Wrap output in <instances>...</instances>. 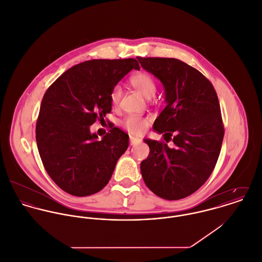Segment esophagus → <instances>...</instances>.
Instances as JSON below:
<instances>
[{"label":"esophagus","instance_id":"34e87169","mask_svg":"<svg viewBox=\"0 0 262 262\" xmlns=\"http://www.w3.org/2000/svg\"><path fill=\"white\" fill-rule=\"evenodd\" d=\"M139 139L138 138H135V137H132V136H130V144L131 145H135V144H137V143H139Z\"/></svg>","mask_w":262,"mask_h":262}]
</instances>
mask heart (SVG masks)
<instances>
[{
	"label": "heart",
	"instance_id": "b5f03b06",
	"mask_svg": "<svg viewBox=\"0 0 262 262\" xmlns=\"http://www.w3.org/2000/svg\"><path fill=\"white\" fill-rule=\"evenodd\" d=\"M130 84L146 98H151L157 92V82L155 78L146 72H138L129 79ZM121 88L118 85L112 89L110 93V101L113 107H117L121 100ZM149 117L128 116L123 121V127L131 134L141 135L147 129L150 123Z\"/></svg>",
	"mask_w": 262,
	"mask_h": 262
}]
</instances>
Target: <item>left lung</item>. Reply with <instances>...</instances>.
Returning <instances> with one entry per match:
<instances>
[{"label": "left lung", "mask_w": 262, "mask_h": 262, "mask_svg": "<svg viewBox=\"0 0 262 262\" xmlns=\"http://www.w3.org/2000/svg\"><path fill=\"white\" fill-rule=\"evenodd\" d=\"M137 60L164 84L167 106L154 128L174 144L144 139L150 150L141 174L156 195L182 199L197 191L216 165L225 134L217 94L201 72L178 59Z\"/></svg>", "instance_id": "obj_1"}]
</instances>
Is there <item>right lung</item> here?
I'll list each match as a JSON object with an SVG mask.
<instances>
[{"label": "right lung", "instance_id": "obj_1", "mask_svg": "<svg viewBox=\"0 0 262 262\" xmlns=\"http://www.w3.org/2000/svg\"><path fill=\"white\" fill-rule=\"evenodd\" d=\"M132 69H140L132 58L90 60L67 70L46 91L35 138L47 173L65 192L81 197L100 191L128 148V134L113 124L101 140L89 126L111 113L110 93Z\"/></svg>", "mask_w": 262, "mask_h": 262}]
</instances>
